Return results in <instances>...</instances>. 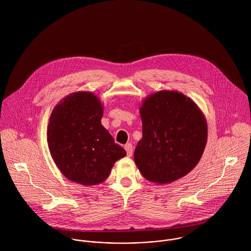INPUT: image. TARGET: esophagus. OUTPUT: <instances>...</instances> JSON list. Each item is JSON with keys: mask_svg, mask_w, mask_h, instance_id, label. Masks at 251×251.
I'll use <instances>...</instances> for the list:
<instances>
[{"mask_svg": "<svg viewBox=\"0 0 251 251\" xmlns=\"http://www.w3.org/2000/svg\"><path fill=\"white\" fill-rule=\"evenodd\" d=\"M125 150L126 151V154H127V156H131V155H132L133 148H132V145H131V144H126V145H125Z\"/></svg>", "mask_w": 251, "mask_h": 251, "instance_id": "esophagus-1", "label": "esophagus"}]
</instances>
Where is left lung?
<instances>
[{"mask_svg": "<svg viewBox=\"0 0 251 251\" xmlns=\"http://www.w3.org/2000/svg\"><path fill=\"white\" fill-rule=\"evenodd\" d=\"M140 115L143 136L134 160L144 178L169 183L187 175L207 143L206 118L197 104L177 91H160L144 100Z\"/></svg>", "mask_w": 251, "mask_h": 251, "instance_id": "left-lung-1", "label": "left lung"}]
</instances>
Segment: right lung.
I'll use <instances>...</instances> for the list:
<instances>
[{"label": "right lung", "mask_w": 251, "mask_h": 251, "mask_svg": "<svg viewBox=\"0 0 251 251\" xmlns=\"http://www.w3.org/2000/svg\"><path fill=\"white\" fill-rule=\"evenodd\" d=\"M103 107L97 96L77 92L53 109L47 141L50 153L62 174L83 185L107 179L114 163L126 151L101 125Z\"/></svg>", "instance_id": "right-lung-1"}]
</instances>
